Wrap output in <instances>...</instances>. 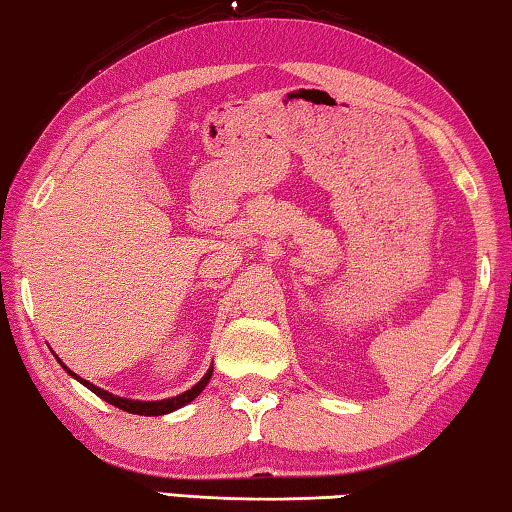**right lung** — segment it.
<instances>
[{
  "label": "right lung",
  "mask_w": 512,
  "mask_h": 512,
  "mask_svg": "<svg viewBox=\"0 0 512 512\" xmlns=\"http://www.w3.org/2000/svg\"><path fill=\"white\" fill-rule=\"evenodd\" d=\"M59 362H61V360H59ZM61 367L66 369L72 378L79 380L81 385L91 389L93 394L100 396L102 401H107V403H111V405H116V408L125 410V412H132V415H143V417H159V415H168V412H173V410H177V408H182V405L191 403V401L196 399V396L202 392V389L207 387L209 378H212V371H214V367H212V369H209V371L205 373V376L200 378V383H198V385H193L191 389H186L184 394H177V396H173V399H161V401H132V399H123V396L111 394V392H107V389L95 387L93 383H88V380H84V378H79L77 373H72V371L66 367V364H63V362H61Z\"/></svg>",
  "instance_id": "right-lung-1"
}]
</instances>
